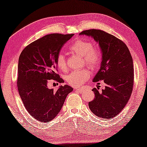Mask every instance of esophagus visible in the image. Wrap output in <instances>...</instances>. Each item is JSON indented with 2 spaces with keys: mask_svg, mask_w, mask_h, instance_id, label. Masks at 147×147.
<instances>
[{
  "mask_svg": "<svg viewBox=\"0 0 147 147\" xmlns=\"http://www.w3.org/2000/svg\"><path fill=\"white\" fill-rule=\"evenodd\" d=\"M74 90H76V92H82L83 91V90L82 88H74Z\"/></svg>",
  "mask_w": 147,
  "mask_h": 147,
  "instance_id": "1",
  "label": "esophagus"
}]
</instances>
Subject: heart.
<instances>
[{"mask_svg": "<svg viewBox=\"0 0 147 147\" xmlns=\"http://www.w3.org/2000/svg\"><path fill=\"white\" fill-rule=\"evenodd\" d=\"M90 42L82 39L76 40L71 45L70 50L73 53L82 56L84 62L90 67L98 66L101 60L100 53ZM57 66L59 69L65 71L67 69V63L65 56L63 53H59L57 57ZM90 73L87 69L76 70L68 74L65 77L67 83L73 86H79L85 81L88 79Z\"/></svg>", "mask_w": 147, "mask_h": 147, "instance_id": "1", "label": "heart"}]
</instances>
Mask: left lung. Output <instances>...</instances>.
I'll return each instance as SVG.
<instances>
[{
    "instance_id": "8db88e82",
    "label": "left lung",
    "mask_w": 147,
    "mask_h": 147,
    "mask_svg": "<svg viewBox=\"0 0 147 147\" xmlns=\"http://www.w3.org/2000/svg\"><path fill=\"white\" fill-rule=\"evenodd\" d=\"M92 37L102 51L100 70L93 82L106 84L101 92L92 89L94 99L88 103L92 112L103 119L116 117L131 97L134 80L133 59L125 43L113 35L100 30H84L79 34Z\"/></svg>"
}]
</instances>
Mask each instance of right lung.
I'll return each instance as SVG.
<instances>
[{
  "mask_svg": "<svg viewBox=\"0 0 147 147\" xmlns=\"http://www.w3.org/2000/svg\"><path fill=\"white\" fill-rule=\"evenodd\" d=\"M73 35H46L26 46L20 55L18 90L28 113L39 121L49 123L55 117L73 90L69 85L61 86L57 90L47 87L49 80L64 82L56 73L57 57Z\"/></svg>",
  "mask_w": 147,
  "mask_h": 147,
  "instance_id": "add662e5",
  "label": "right lung"
}]
</instances>
